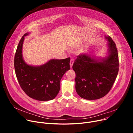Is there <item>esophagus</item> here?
Masks as SVG:
<instances>
[{
  "label": "esophagus",
  "instance_id": "obj_1",
  "mask_svg": "<svg viewBox=\"0 0 133 133\" xmlns=\"http://www.w3.org/2000/svg\"><path fill=\"white\" fill-rule=\"evenodd\" d=\"M74 62V59H70V63H69V64H70V67H71V68L72 67V65H73Z\"/></svg>",
  "mask_w": 133,
  "mask_h": 133
}]
</instances>
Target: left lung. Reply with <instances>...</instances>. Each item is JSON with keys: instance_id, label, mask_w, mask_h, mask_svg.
Here are the masks:
<instances>
[{"instance_id": "8db88e82", "label": "left lung", "mask_w": 133, "mask_h": 133, "mask_svg": "<svg viewBox=\"0 0 133 133\" xmlns=\"http://www.w3.org/2000/svg\"><path fill=\"white\" fill-rule=\"evenodd\" d=\"M106 38L108 48L106 57L97 60L88 54H80L74 63L76 90L84 99L95 100L105 96L117 77L119 70L117 49L110 36Z\"/></svg>"}]
</instances>
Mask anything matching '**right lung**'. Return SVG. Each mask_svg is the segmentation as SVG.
<instances>
[{"label": "right lung", "mask_w": 133, "mask_h": 133, "mask_svg": "<svg viewBox=\"0 0 133 133\" xmlns=\"http://www.w3.org/2000/svg\"><path fill=\"white\" fill-rule=\"evenodd\" d=\"M17 48L14 59L16 75L21 88L31 98L48 101L56 97L60 90V82L64 74L70 69V58L51 59L39 66L27 64L23 58L22 48L24 37Z\"/></svg>", "instance_id": "add662e5"}]
</instances>
